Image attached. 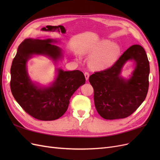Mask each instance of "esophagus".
<instances>
[{
    "label": "esophagus",
    "mask_w": 160,
    "mask_h": 160,
    "mask_svg": "<svg viewBox=\"0 0 160 160\" xmlns=\"http://www.w3.org/2000/svg\"><path fill=\"white\" fill-rule=\"evenodd\" d=\"M84 75H85L86 81H88L89 79V72H85V73H84Z\"/></svg>",
    "instance_id": "1"
}]
</instances>
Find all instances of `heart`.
<instances>
[{"mask_svg":"<svg viewBox=\"0 0 160 160\" xmlns=\"http://www.w3.org/2000/svg\"><path fill=\"white\" fill-rule=\"evenodd\" d=\"M118 45L108 40H103L83 47L81 52L91 56L89 65L94 69H105L112 66L120 55Z\"/></svg>","mask_w":160,"mask_h":160,"instance_id":"heart-1","label":"heart"}]
</instances>
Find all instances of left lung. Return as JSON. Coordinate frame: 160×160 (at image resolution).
<instances>
[{
	"label": "left lung",
	"mask_w": 160,
	"mask_h": 160,
	"mask_svg": "<svg viewBox=\"0 0 160 160\" xmlns=\"http://www.w3.org/2000/svg\"><path fill=\"white\" fill-rule=\"evenodd\" d=\"M133 60L135 69L129 80L120 75L124 63ZM149 63L143 48L131 46L110 68L95 72L89 81L94 90L95 108L105 119L128 118L146 99L149 88Z\"/></svg>",
	"instance_id": "8db88e82"
}]
</instances>
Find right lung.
<instances>
[{"label": "right lung", "mask_w": 160, "mask_h": 160, "mask_svg": "<svg viewBox=\"0 0 160 160\" xmlns=\"http://www.w3.org/2000/svg\"><path fill=\"white\" fill-rule=\"evenodd\" d=\"M51 38H27L18 47L11 68V90L14 98L25 112L42 121L59 119L68 108L71 97L85 83L79 70L57 69V77L50 87L41 88L34 84L28 75L27 62L32 55H43L57 62L62 57L61 48L52 43Z\"/></svg>", "instance_id": "add662e5"}]
</instances>
